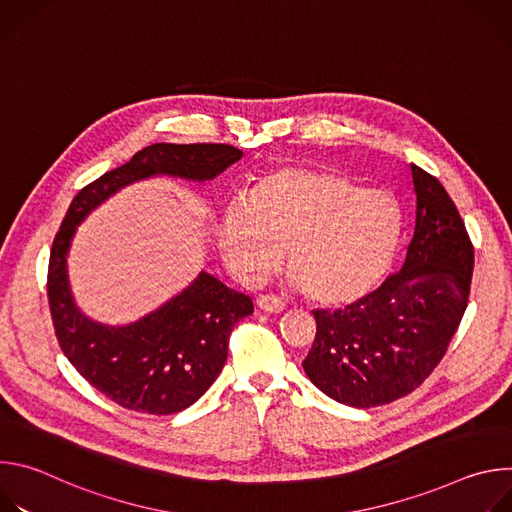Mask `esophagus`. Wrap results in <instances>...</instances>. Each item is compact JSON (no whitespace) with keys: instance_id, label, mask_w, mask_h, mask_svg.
Returning a JSON list of instances; mask_svg holds the SVG:
<instances>
[{"instance_id":"34e87169","label":"esophagus","mask_w":512,"mask_h":512,"mask_svg":"<svg viewBox=\"0 0 512 512\" xmlns=\"http://www.w3.org/2000/svg\"><path fill=\"white\" fill-rule=\"evenodd\" d=\"M257 308L267 314H281L285 310V304L277 296H259Z\"/></svg>"}]
</instances>
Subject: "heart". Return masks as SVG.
<instances>
[{"instance_id":"obj_1","label":"heart","mask_w":512,"mask_h":512,"mask_svg":"<svg viewBox=\"0 0 512 512\" xmlns=\"http://www.w3.org/2000/svg\"><path fill=\"white\" fill-rule=\"evenodd\" d=\"M403 216L385 190L312 168H279L235 198L218 223L229 269L259 283L283 261L291 283L320 306H348L383 281L393 265Z\"/></svg>"}]
</instances>
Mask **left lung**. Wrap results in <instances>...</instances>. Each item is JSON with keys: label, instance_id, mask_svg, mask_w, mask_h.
Returning <instances> with one entry per match:
<instances>
[{"label": "left lung", "instance_id": "obj_1", "mask_svg": "<svg viewBox=\"0 0 512 512\" xmlns=\"http://www.w3.org/2000/svg\"><path fill=\"white\" fill-rule=\"evenodd\" d=\"M415 212L399 273L373 294L314 310L304 371L330 399L369 409L415 391L446 354L468 306L474 249L440 180L411 164Z\"/></svg>", "mask_w": 512, "mask_h": 512}]
</instances>
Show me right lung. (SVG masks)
<instances>
[{
    "mask_svg": "<svg viewBox=\"0 0 512 512\" xmlns=\"http://www.w3.org/2000/svg\"><path fill=\"white\" fill-rule=\"evenodd\" d=\"M241 156L225 143H154L85 186L68 206L48 267L56 338L72 367L125 409L170 415L196 403L221 375L231 330L253 314V302L200 271L180 294L131 324L97 322L72 296L66 265L72 239L85 218L125 186L158 176L206 182Z\"/></svg>",
    "mask_w": 512,
    "mask_h": 512,
    "instance_id": "add662e5",
    "label": "right lung"
}]
</instances>
